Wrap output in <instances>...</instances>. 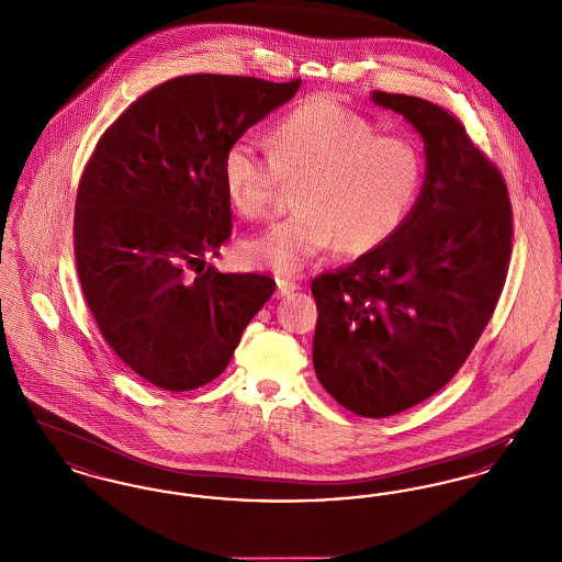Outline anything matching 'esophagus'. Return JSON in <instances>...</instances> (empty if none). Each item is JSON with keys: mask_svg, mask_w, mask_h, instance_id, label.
<instances>
[{"mask_svg": "<svg viewBox=\"0 0 562 562\" xmlns=\"http://www.w3.org/2000/svg\"><path fill=\"white\" fill-rule=\"evenodd\" d=\"M276 286H278V293H276L278 296H286L299 289V284L294 280L284 278V276H276Z\"/></svg>", "mask_w": 562, "mask_h": 562, "instance_id": "34e87169", "label": "esophagus"}]
</instances>
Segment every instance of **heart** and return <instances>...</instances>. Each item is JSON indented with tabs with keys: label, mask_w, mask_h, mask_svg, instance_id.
I'll return each instance as SVG.
<instances>
[{
	"label": "heart",
	"mask_w": 562,
	"mask_h": 562,
	"mask_svg": "<svg viewBox=\"0 0 562 562\" xmlns=\"http://www.w3.org/2000/svg\"><path fill=\"white\" fill-rule=\"evenodd\" d=\"M424 177V156L411 138L379 133L330 94L289 109L269 134L268 156L238 138L221 158L223 191L246 216L271 213L286 186L299 183V213L244 244L250 263L289 276L335 244L341 255L362 257L396 238Z\"/></svg>",
	"instance_id": "heart-1"
}]
</instances>
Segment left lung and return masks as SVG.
Returning <instances> with one entry per match:
<instances>
[{"mask_svg":"<svg viewBox=\"0 0 562 562\" xmlns=\"http://www.w3.org/2000/svg\"><path fill=\"white\" fill-rule=\"evenodd\" d=\"M426 143V181L396 238L312 282L314 369L360 417L383 419L442 390L481 339L504 291L512 204L499 168L451 111L371 94Z\"/></svg>","mask_w":562,"mask_h":562,"instance_id":"8db88e82","label":"left lung"}]
</instances>
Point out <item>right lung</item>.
Segmentation results:
<instances>
[{
  "mask_svg": "<svg viewBox=\"0 0 562 562\" xmlns=\"http://www.w3.org/2000/svg\"><path fill=\"white\" fill-rule=\"evenodd\" d=\"M299 86L216 74L164 81L109 126L81 172V291L109 348L160 390L223 373L273 294L269 276L221 273L206 257L232 236L223 151Z\"/></svg>",
  "mask_w": 562,
  "mask_h": 562,
  "instance_id": "add662e5",
  "label": "right lung"
}]
</instances>
